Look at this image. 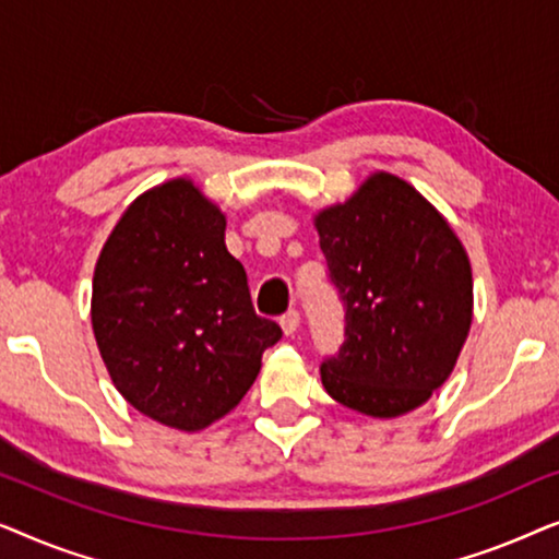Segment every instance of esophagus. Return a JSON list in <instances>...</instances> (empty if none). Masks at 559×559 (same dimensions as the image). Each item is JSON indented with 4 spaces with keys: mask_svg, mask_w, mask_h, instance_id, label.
<instances>
[{
    "mask_svg": "<svg viewBox=\"0 0 559 559\" xmlns=\"http://www.w3.org/2000/svg\"><path fill=\"white\" fill-rule=\"evenodd\" d=\"M280 325H282V331H285V335H295L297 328H300V312L287 310L285 316L280 318Z\"/></svg>",
    "mask_w": 559,
    "mask_h": 559,
    "instance_id": "34e87169",
    "label": "esophagus"
}]
</instances>
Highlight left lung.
Here are the masks:
<instances>
[{"label": "left lung", "mask_w": 559, "mask_h": 559, "mask_svg": "<svg viewBox=\"0 0 559 559\" xmlns=\"http://www.w3.org/2000/svg\"><path fill=\"white\" fill-rule=\"evenodd\" d=\"M346 328L320 364L325 392L371 417H400L453 371L473 320L463 243L409 182L373 173L316 216Z\"/></svg>", "instance_id": "1"}]
</instances>
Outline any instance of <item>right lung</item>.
Returning a JSON list of instances; mask_svg holds the SVG:
<instances>
[{"label":"right lung","instance_id":"add662e5","mask_svg":"<svg viewBox=\"0 0 559 559\" xmlns=\"http://www.w3.org/2000/svg\"><path fill=\"white\" fill-rule=\"evenodd\" d=\"M224 231L218 205L175 178L129 205L96 262L91 323L114 386L175 430L228 415L282 338L254 312Z\"/></svg>","mask_w":559,"mask_h":559}]
</instances>
